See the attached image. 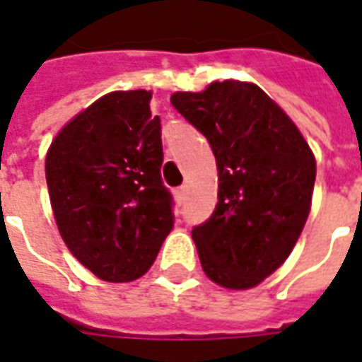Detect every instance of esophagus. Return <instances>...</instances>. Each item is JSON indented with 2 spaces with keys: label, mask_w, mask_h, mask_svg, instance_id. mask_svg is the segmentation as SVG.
<instances>
[{
  "label": "esophagus",
  "mask_w": 362,
  "mask_h": 362,
  "mask_svg": "<svg viewBox=\"0 0 362 362\" xmlns=\"http://www.w3.org/2000/svg\"><path fill=\"white\" fill-rule=\"evenodd\" d=\"M175 201L179 202V204H183L185 202V197H187V187H179V189H175Z\"/></svg>",
  "instance_id": "obj_1"
}]
</instances>
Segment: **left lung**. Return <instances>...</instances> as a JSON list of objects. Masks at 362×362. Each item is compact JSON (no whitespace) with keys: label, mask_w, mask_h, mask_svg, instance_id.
<instances>
[{"label":"left lung","mask_w":362,"mask_h":362,"mask_svg":"<svg viewBox=\"0 0 362 362\" xmlns=\"http://www.w3.org/2000/svg\"><path fill=\"white\" fill-rule=\"evenodd\" d=\"M171 103L210 142L218 204L193 228L202 271L230 291H247L291 255L312 209L316 158L292 119L251 81H212L175 91Z\"/></svg>","instance_id":"obj_1"}]
</instances>
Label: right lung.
<instances>
[{
    "instance_id": "obj_1",
    "label": "right lung",
    "mask_w": 362,
    "mask_h": 362,
    "mask_svg": "<svg viewBox=\"0 0 362 362\" xmlns=\"http://www.w3.org/2000/svg\"><path fill=\"white\" fill-rule=\"evenodd\" d=\"M152 91H111L68 120L46 152V185L64 243L95 276L130 283L173 230L161 183Z\"/></svg>"
}]
</instances>
